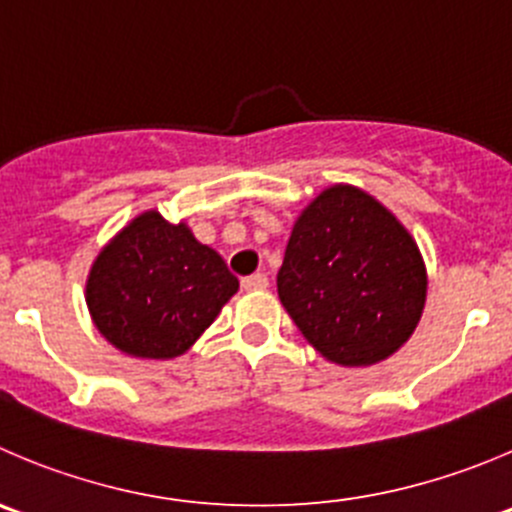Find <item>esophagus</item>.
I'll list each match as a JSON object with an SVG mask.
<instances>
[{
	"mask_svg": "<svg viewBox=\"0 0 512 512\" xmlns=\"http://www.w3.org/2000/svg\"><path fill=\"white\" fill-rule=\"evenodd\" d=\"M270 285V282H267V277L262 275V272H255V275H250V277H242V287H245V290H265V287Z\"/></svg>",
	"mask_w": 512,
	"mask_h": 512,
	"instance_id": "1",
	"label": "esophagus"
}]
</instances>
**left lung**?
<instances>
[{"mask_svg":"<svg viewBox=\"0 0 512 512\" xmlns=\"http://www.w3.org/2000/svg\"><path fill=\"white\" fill-rule=\"evenodd\" d=\"M428 277L410 232L375 197L335 185L297 217L277 295L305 340L345 367L393 355L418 325Z\"/></svg>","mask_w":512,"mask_h":512,"instance_id":"left-lung-1","label":"left lung"}]
</instances>
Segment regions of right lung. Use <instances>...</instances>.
Listing matches in <instances>:
<instances>
[{"label": "right lung", "instance_id": "obj_1", "mask_svg": "<svg viewBox=\"0 0 512 512\" xmlns=\"http://www.w3.org/2000/svg\"><path fill=\"white\" fill-rule=\"evenodd\" d=\"M240 282L185 222L170 225L145 212L94 260L87 307L97 330L117 350L170 360L215 322Z\"/></svg>", "mask_w": 512, "mask_h": 512}]
</instances>
